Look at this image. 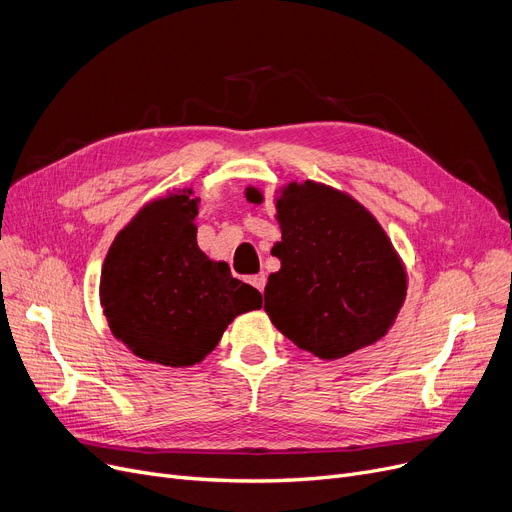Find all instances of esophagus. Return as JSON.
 I'll list each match as a JSON object with an SVG mask.
<instances>
[{"label": "esophagus", "instance_id": "1", "mask_svg": "<svg viewBox=\"0 0 512 512\" xmlns=\"http://www.w3.org/2000/svg\"><path fill=\"white\" fill-rule=\"evenodd\" d=\"M265 282H267V278H265V274H257V276H251L249 278V284H253L259 292H263V288H265Z\"/></svg>", "mask_w": 512, "mask_h": 512}]
</instances>
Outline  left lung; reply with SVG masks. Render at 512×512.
<instances>
[{"mask_svg": "<svg viewBox=\"0 0 512 512\" xmlns=\"http://www.w3.org/2000/svg\"><path fill=\"white\" fill-rule=\"evenodd\" d=\"M247 199L261 201L257 188ZM280 272L263 299L272 324L303 351L340 359L380 340L407 294L405 267L373 215L330 186L290 184L278 201Z\"/></svg>", "mask_w": 512, "mask_h": 512, "instance_id": "left-lung-1", "label": "left lung"}]
</instances>
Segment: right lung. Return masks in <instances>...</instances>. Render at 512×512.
Segmentation results:
<instances>
[{
  "instance_id": "obj_1",
  "label": "right lung",
  "mask_w": 512,
  "mask_h": 512,
  "mask_svg": "<svg viewBox=\"0 0 512 512\" xmlns=\"http://www.w3.org/2000/svg\"><path fill=\"white\" fill-rule=\"evenodd\" d=\"M191 191L145 205L114 240L101 270V307L114 336L159 365H195L230 321L261 307L253 286L197 247Z\"/></svg>"
}]
</instances>
